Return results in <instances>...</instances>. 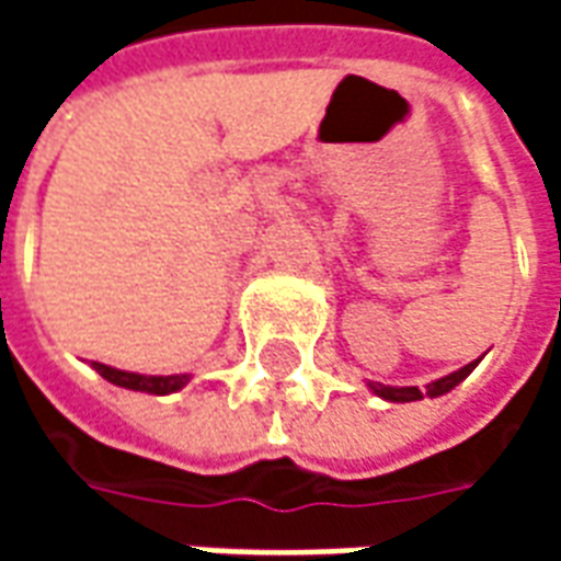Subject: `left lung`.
Masks as SVG:
<instances>
[{"mask_svg":"<svg viewBox=\"0 0 561 561\" xmlns=\"http://www.w3.org/2000/svg\"><path fill=\"white\" fill-rule=\"evenodd\" d=\"M478 360H481V357H478ZM478 360H471V364H466L462 369H457V373H450V376L435 378V381H430V385H426V390L393 388V385H381V381H369L366 388L373 390L376 397H381V400H388V402H417V400H423V397L435 400V397H445V393H450V390L457 388L459 381H466V378L471 376V369L478 366Z\"/></svg>","mask_w":561,"mask_h":561,"instance_id":"1","label":"left lung"}]
</instances>
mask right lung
<instances>
[{
  "label": "right lung",
  "mask_w": 561,
  "mask_h": 561,
  "mask_svg": "<svg viewBox=\"0 0 561 561\" xmlns=\"http://www.w3.org/2000/svg\"><path fill=\"white\" fill-rule=\"evenodd\" d=\"M92 369L99 373L102 378H107L111 385L116 388H126V390H140V393H156V397H168V393H176V390H183L192 376H144V373H126V369H116V366L99 364V360H92Z\"/></svg>",
  "instance_id": "1"
}]
</instances>
